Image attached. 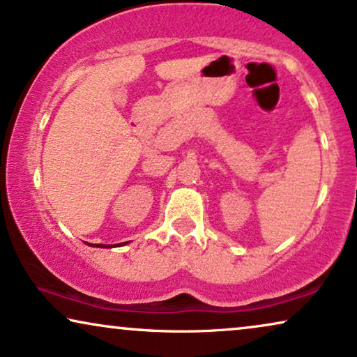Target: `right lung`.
<instances>
[{"mask_svg":"<svg viewBox=\"0 0 357 357\" xmlns=\"http://www.w3.org/2000/svg\"><path fill=\"white\" fill-rule=\"evenodd\" d=\"M96 248H111V245H107V246L106 245H96Z\"/></svg>","mask_w":357,"mask_h":357,"instance_id":"right-lung-1","label":"right lung"}]
</instances>
